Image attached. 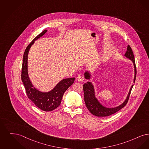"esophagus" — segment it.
I'll return each mask as SVG.
<instances>
[{"label": "esophagus", "instance_id": "obj_1", "mask_svg": "<svg viewBox=\"0 0 149 149\" xmlns=\"http://www.w3.org/2000/svg\"><path fill=\"white\" fill-rule=\"evenodd\" d=\"M77 79L78 81H79V82H81L82 81H84V78L82 76V75H78L77 77Z\"/></svg>", "mask_w": 149, "mask_h": 149}]
</instances>
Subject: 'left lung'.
<instances>
[{
  "label": "left lung",
  "instance_id": "left-lung-1",
  "mask_svg": "<svg viewBox=\"0 0 149 149\" xmlns=\"http://www.w3.org/2000/svg\"><path fill=\"white\" fill-rule=\"evenodd\" d=\"M125 57L132 61L134 68V78L133 83L135 82L136 76V65L133 52L130 45H128L127 48V51L125 54ZM84 78L86 79H91L92 76L91 73L89 71H86L84 73ZM134 84H132L130 88L129 93L125 101L121 104L113 107H107L104 106L100 102L96 96L95 88L94 84L90 81H88L87 83L84 84V99L85 104L87 108L91 113L97 117H107L110 116L116 113L119 110L123 109L127 104L131 90L133 87Z\"/></svg>",
  "mask_w": 149,
  "mask_h": 149
}]
</instances>
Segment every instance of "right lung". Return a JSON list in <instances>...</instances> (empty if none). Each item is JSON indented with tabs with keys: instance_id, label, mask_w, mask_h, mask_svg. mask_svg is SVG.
I'll list each match as a JSON object with an SVG mask.
<instances>
[{
	"instance_id": "1",
	"label": "right lung",
	"mask_w": 149,
	"mask_h": 149,
	"mask_svg": "<svg viewBox=\"0 0 149 149\" xmlns=\"http://www.w3.org/2000/svg\"><path fill=\"white\" fill-rule=\"evenodd\" d=\"M48 30L45 29L38 35L27 46L23 55L22 69V81L26 88L28 98L40 110L51 111L60 105L63 94L69 87L74 83L75 77L62 79L50 91L43 92L37 89L31 81L28 70V56L29 51L34 42L44 36Z\"/></svg>"
}]
</instances>
